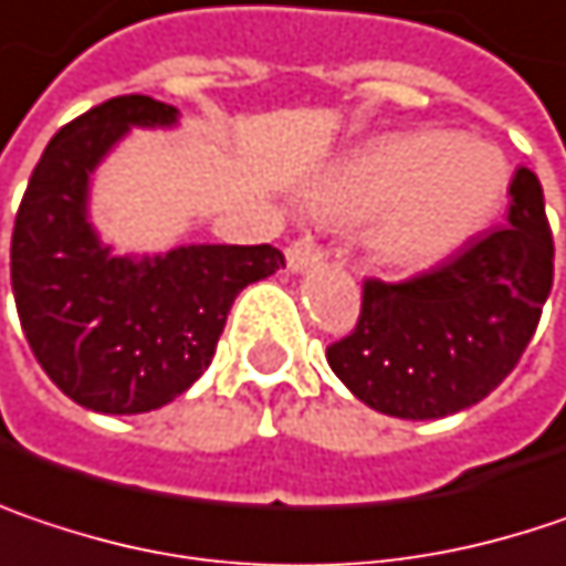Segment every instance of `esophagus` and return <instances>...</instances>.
Returning a JSON list of instances; mask_svg holds the SVG:
<instances>
[{
	"mask_svg": "<svg viewBox=\"0 0 566 566\" xmlns=\"http://www.w3.org/2000/svg\"><path fill=\"white\" fill-rule=\"evenodd\" d=\"M324 259V249L311 239V235H301L287 245V269L291 272H304L307 265L321 262Z\"/></svg>",
	"mask_w": 566,
	"mask_h": 566,
	"instance_id": "obj_1",
	"label": "esophagus"
}]
</instances>
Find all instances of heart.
I'll use <instances>...</instances> for the list:
<instances>
[{
	"label": "heart",
	"mask_w": 566,
	"mask_h": 566,
	"mask_svg": "<svg viewBox=\"0 0 566 566\" xmlns=\"http://www.w3.org/2000/svg\"><path fill=\"white\" fill-rule=\"evenodd\" d=\"M509 187L489 142L443 129L379 135L339 161L311 193V207L339 223H366L379 262L431 269L486 230Z\"/></svg>",
	"instance_id": "heart-1"
}]
</instances>
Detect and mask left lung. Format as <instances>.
I'll return each instance as SVG.
<instances>
[{
  "instance_id": "left-lung-1",
  "label": "left lung",
  "mask_w": 566,
  "mask_h": 566,
  "mask_svg": "<svg viewBox=\"0 0 566 566\" xmlns=\"http://www.w3.org/2000/svg\"><path fill=\"white\" fill-rule=\"evenodd\" d=\"M509 223L408 282H363L359 321L327 363L359 401L431 421L483 401L522 359L554 282L541 180L518 168Z\"/></svg>"
}]
</instances>
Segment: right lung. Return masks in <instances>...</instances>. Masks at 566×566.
<instances>
[{"instance_id":"obj_1","label":"right lung","mask_w":566,"mask_h":566,"mask_svg":"<svg viewBox=\"0 0 566 566\" xmlns=\"http://www.w3.org/2000/svg\"><path fill=\"white\" fill-rule=\"evenodd\" d=\"M151 96H113L57 132L15 213L12 294L48 379L99 415L168 405L210 366L235 294L284 269L275 245L113 255L86 220L90 175L132 126H175Z\"/></svg>"}]
</instances>
